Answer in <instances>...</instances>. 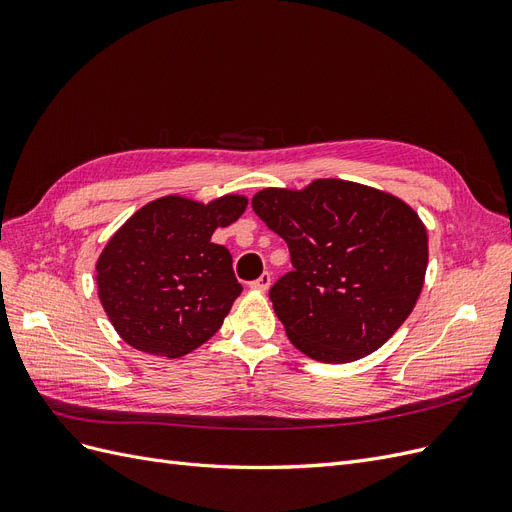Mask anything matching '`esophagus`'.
<instances>
[{
	"mask_svg": "<svg viewBox=\"0 0 512 512\" xmlns=\"http://www.w3.org/2000/svg\"><path fill=\"white\" fill-rule=\"evenodd\" d=\"M269 286H271V273H262V275L258 277V280H254V282L250 284V288H252V290H258V292H267Z\"/></svg>",
	"mask_w": 512,
	"mask_h": 512,
	"instance_id": "1",
	"label": "esophagus"
}]
</instances>
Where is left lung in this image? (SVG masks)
I'll return each instance as SVG.
<instances>
[{"label":"left lung","mask_w":512,"mask_h":512,"mask_svg":"<svg viewBox=\"0 0 512 512\" xmlns=\"http://www.w3.org/2000/svg\"><path fill=\"white\" fill-rule=\"evenodd\" d=\"M252 209L290 250L271 303L294 348L320 363L376 352L421 297L427 228L404 200L344 179L265 188Z\"/></svg>","instance_id":"1"}]
</instances>
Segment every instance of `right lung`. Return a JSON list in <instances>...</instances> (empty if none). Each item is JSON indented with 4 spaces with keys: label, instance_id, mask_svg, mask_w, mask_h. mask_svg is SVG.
Instances as JSON below:
<instances>
[{
    "label": "right lung",
    "instance_id": "1",
    "mask_svg": "<svg viewBox=\"0 0 512 512\" xmlns=\"http://www.w3.org/2000/svg\"><path fill=\"white\" fill-rule=\"evenodd\" d=\"M247 198L151 200L108 239L96 262L98 297L132 348L179 359L215 335L241 294L232 256L213 243L241 218Z\"/></svg>",
    "mask_w": 512,
    "mask_h": 512
}]
</instances>
